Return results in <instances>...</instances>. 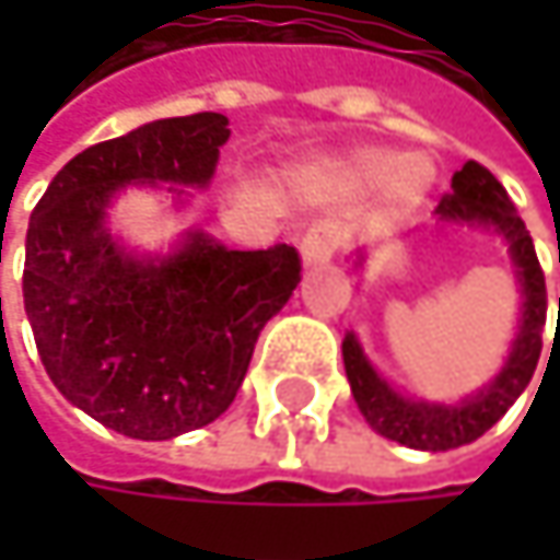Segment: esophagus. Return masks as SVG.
I'll list each match as a JSON object with an SVG mask.
<instances>
[{
	"label": "esophagus",
	"mask_w": 560,
	"mask_h": 560,
	"mask_svg": "<svg viewBox=\"0 0 560 560\" xmlns=\"http://www.w3.org/2000/svg\"><path fill=\"white\" fill-rule=\"evenodd\" d=\"M340 246V233L334 223H314L304 236H301V259L307 266H324L330 262V256Z\"/></svg>",
	"instance_id": "obj_1"
}]
</instances>
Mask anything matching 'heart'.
Wrapping results in <instances>:
<instances>
[{
  "label": "heart",
  "instance_id": "b5f03b06",
  "mask_svg": "<svg viewBox=\"0 0 560 560\" xmlns=\"http://www.w3.org/2000/svg\"><path fill=\"white\" fill-rule=\"evenodd\" d=\"M353 174L366 184H383L389 180L392 194L398 200H411L418 197L428 180H431V168L421 159H398L392 152H363L353 162Z\"/></svg>",
  "mask_w": 560,
  "mask_h": 560
}]
</instances>
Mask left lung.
Masks as SVG:
<instances>
[{"instance_id":"8db88e82","label":"left lung","mask_w":560,"mask_h":560,"mask_svg":"<svg viewBox=\"0 0 560 560\" xmlns=\"http://www.w3.org/2000/svg\"><path fill=\"white\" fill-rule=\"evenodd\" d=\"M438 217L454 220V223L497 226L509 243V253L515 262V279L522 284L525 301H522L518 337L512 343L503 373L490 383V389H483L460 405H431V401L401 398L373 373L360 343L353 340V334H347L343 366H347V380H350V389H353L363 418L383 438L398 441L405 447H415V451H451V447L470 444L503 418L509 405L532 383V373L541 357V330H545V307H548L545 272L538 266L532 236H528L522 217L515 213L505 187L493 177V171L483 168L480 162H467L454 174L451 190L441 197Z\"/></svg>"}]
</instances>
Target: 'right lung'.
<instances>
[{"instance_id":"obj_1","label":"right lung","mask_w":560,"mask_h":560,"mask_svg":"<svg viewBox=\"0 0 560 560\" xmlns=\"http://www.w3.org/2000/svg\"><path fill=\"white\" fill-rule=\"evenodd\" d=\"M226 126L223 113H194L90 145L32 210L22 291L38 357L67 401L126 438L168 441L217 421L301 281L284 243L240 253L194 233L168 259L139 262L103 230L122 184L203 187Z\"/></svg>"}]
</instances>
